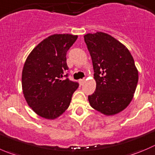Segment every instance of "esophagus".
I'll use <instances>...</instances> for the list:
<instances>
[{
  "instance_id": "obj_1",
  "label": "esophagus",
  "mask_w": 155,
  "mask_h": 155,
  "mask_svg": "<svg viewBox=\"0 0 155 155\" xmlns=\"http://www.w3.org/2000/svg\"><path fill=\"white\" fill-rule=\"evenodd\" d=\"M79 82H80V84H81V85H83L84 84L85 80H84V79H81V80L79 81Z\"/></svg>"
}]
</instances>
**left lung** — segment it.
Wrapping results in <instances>:
<instances>
[{
	"instance_id": "left-lung-1",
	"label": "left lung",
	"mask_w": 155,
	"mask_h": 155,
	"mask_svg": "<svg viewBox=\"0 0 155 155\" xmlns=\"http://www.w3.org/2000/svg\"><path fill=\"white\" fill-rule=\"evenodd\" d=\"M94 71L96 91L88 96L92 108L106 116L124 110L133 99L138 71L127 48L102 32L84 36Z\"/></svg>"
}]
</instances>
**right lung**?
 Listing matches in <instances>:
<instances>
[{
  "instance_id": "obj_1",
  "label": "right lung",
  "mask_w": 155,
  "mask_h": 155,
  "mask_svg": "<svg viewBox=\"0 0 155 155\" xmlns=\"http://www.w3.org/2000/svg\"><path fill=\"white\" fill-rule=\"evenodd\" d=\"M77 35L54 34L39 42L28 55L22 71V89L29 107L46 119H54L70 105L78 84L64 79L66 54Z\"/></svg>"
}]
</instances>
